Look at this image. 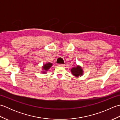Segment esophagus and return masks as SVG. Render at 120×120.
I'll list each match as a JSON object with an SVG mask.
<instances>
[{"label": "esophagus", "mask_w": 120, "mask_h": 120, "mask_svg": "<svg viewBox=\"0 0 120 120\" xmlns=\"http://www.w3.org/2000/svg\"><path fill=\"white\" fill-rule=\"evenodd\" d=\"M64 64H58V66L59 67H64Z\"/></svg>", "instance_id": "34e87169"}]
</instances>
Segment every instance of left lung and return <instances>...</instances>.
<instances>
[{
  "label": "left lung",
  "mask_w": 120,
  "mask_h": 120,
  "mask_svg": "<svg viewBox=\"0 0 120 120\" xmlns=\"http://www.w3.org/2000/svg\"><path fill=\"white\" fill-rule=\"evenodd\" d=\"M71 73L72 74L76 77H78L79 76H81L83 75V71L82 68L79 65H77L76 67L73 68L71 70Z\"/></svg>",
  "instance_id": "obj_1"
}]
</instances>
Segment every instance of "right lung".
<instances>
[{
    "instance_id": "1",
    "label": "right lung",
    "mask_w": 120,
    "mask_h": 120,
    "mask_svg": "<svg viewBox=\"0 0 120 120\" xmlns=\"http://www.w3.org/2000/svg\"><path fill=\"white\" fill-rule=\"evenodd\" d=\"M52 63H50V62H48L47 63H46V64H44L43 65L42 67V70H43V71H42V73L43 74H45L46 73L47 71L49 69V68L52 67Z\"/></svg>"
}]
</instances>
